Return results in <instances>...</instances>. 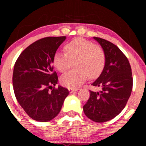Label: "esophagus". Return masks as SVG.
Masks as SVG:
<instances>
[{
	"instance_id": "obj_1",
	"label": "esophagus",
	"mask_w": 146,
	"mask_h": 146,
	"mask_svg": "<svg viewBox=\"0 0 146 146\" xmlns=\"http://www.w3.org/2000/svg\"><path fill=\"white\" fill-rule=\"evenodd\" d=\"M76 90V89H74V88H68V91H69L70 93H73V92H74Z\"/></svg>"
}]
</instances>
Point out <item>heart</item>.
Listing matches in <instances>:
<instances>
[{
	"label": "heart",
	"instance_id": "heart-1",
	"mask_svg": "<svg viewBox=\"0 0 146 146\" xmlns=\"http://www.w3.org/2000/svg\"><path fill=\"white\" fill-rule=\"evenodd\" d=\"M65 52L56 51L53 64L61 73L69 68L71 61H75L76 71H69L62 76L63 86L76 88L87 80L100 76L106 64V54L102 46L82 38H77L64 46Z\"/></svg>",
	"mask_w": 146,
	"mask_h": 146
}]
</instances>
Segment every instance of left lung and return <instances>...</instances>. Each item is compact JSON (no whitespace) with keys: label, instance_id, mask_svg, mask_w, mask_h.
<instances>
[{"label":"left lung","instance_id":"obj_1","mask_svg":"<svg viewBox=\"0 0 146 146\" xmlns=\"http://www.w3.org/2000/svg\"><path fill=\"white\" fill-rule=\"evenodd\" d=\"M106 54L101 75L92 84L100 91L90 90V98L83 106L87 117L102 123L118 115L125 108L132 90L133 79L128 58L115 44L94 37Z\"/></svg>","mask_w":146,"mask_h":146}]
</instances>
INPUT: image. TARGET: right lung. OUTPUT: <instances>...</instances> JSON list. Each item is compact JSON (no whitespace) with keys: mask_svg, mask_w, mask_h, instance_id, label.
<instances>
[{"mask_svg":"<svg viewBox=\"0 0 146 146\" xmlns=\"http://www.w3.org/2000/svg\"><path fill=\"white\" fill-rule=\"evenodd\" d=\"M65 39L66 36L38 40L25 48L15 63V96L25 113L36 121L46 122L55 118L68 95L67 88L54 87L58 78L53 66L55 53Z\"/></svg>","mask_w":146,"mask_h":146,"instance_id":"add662e5","label":"right lung"}]
</instances>
